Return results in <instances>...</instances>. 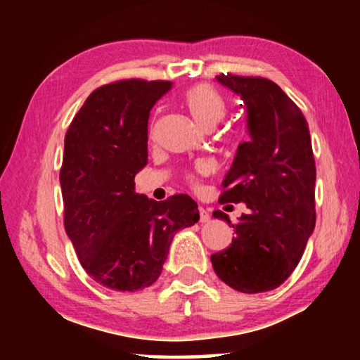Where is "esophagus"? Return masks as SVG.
I'll return each instance as SVG.
<instances>
[{
  "instance_id": "1",
  "label": "esophagus",
  "mask_w": 360,
  "mask_h": 360,
  "mask_svg": "<svg viewBox=\"0 0 360 360\" xmlns=\"http://www.w3.org/2000/svg\"><path fill=\"white\" fill-rule=\"evenodd\" d=\"M198 214H200V224H208L211 221L210 214L203 208H198Z\"/></svg>"
}]
</instances>
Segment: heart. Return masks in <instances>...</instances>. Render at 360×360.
Wrapping results in <instances>:
<instances>
[{
  "label": "heart",
  "instance_id": "b5f03b06",
  "mask_svg": "<svg viewBox=\"0 0 360 360\" xmlns=\"http://www.w3.org/2000/svg\"><path fill=\"white\" fill-rule=\"evenodd\" d=\"M182 103L193 120L206 130L216 127L225 117L229 108L225 96L211 84L192 85L182 95ZM187 179L192 184L195 182L193 176H187Z\"/></svg>",
  "mask_w": 360,
  "mask_h": 360
}]
</instances>
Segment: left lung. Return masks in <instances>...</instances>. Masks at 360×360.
Masks as SVG:
<instances>
[{
  "instance_id": "1",
  "label": "left lung",
  "mask_w": 360,
  "mask_h": 360,
  "mask_svg": "<svg viewBox=\"0 0 360 360\" xmlns=\"http://www.w3.org/2000/svg\"><path fill=\"white\" fill-rule=\"evenodd\" d=\"M217 81L241 95L251 135L238 146L219 202L246 203L249 211L231 225V245L211 262L231 289L257 294L292 275L314 230L311 136L300 108L270 79L227 72ZM212 216L231 224L222 211Z\"/></svg>"
}]
</instances>
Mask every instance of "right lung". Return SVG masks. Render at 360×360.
Wrapping results in <instances>:
<instances>
[{
  "label": "right lung",
  "mask_w": 360,
  "mask_h": 360,
  "mask_svg": "<svg viewBox=\"0 0 360 360\" xmlns=\"http://www.w3.org/2000/svg\"><path fill=\"white\" fill-rule=\"evenodd\" d=\"M169 87L144 79L101 85L65 135V230L87 275L108 289L154 284L176 231L200 219L188 195L155 202L135 192V174L148 163L150 109Z\"/></svg>",
  "instance_id": "add662e5"
}]
</instances>
